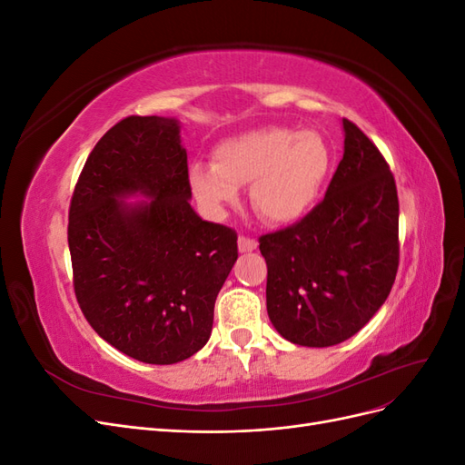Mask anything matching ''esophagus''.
I'll list each match as a JSON object with an SVG mask.
<instances>
[{
  "label": "esophagus",
  "mask_w": 465,
  "mask_h": 465,
  "mask_svg": "<svg viewBox=\"0 0 465 465\" xmlns=\"http://www.w3.org/2000/svg\"><path fill=\"white\" fill-rule=\"evenodd\" d=\"M256 246H258V242L254 241V238L244 236V234L238 238V250L241 252H252V250H256Z\"/></svg>",
  "instance_id": "obj_1"
}]
</instances>
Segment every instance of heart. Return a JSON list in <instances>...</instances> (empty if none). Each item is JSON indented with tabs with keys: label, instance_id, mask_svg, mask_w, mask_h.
Masks as SVG:
<instances>
[{
	"label": "heart",
	"instance_id": "heart-1",
	"mask_svg": "<svg viewBox=\"0 0 465 465\" xmlns=\"http://www.w3.org/2000/svg\"><path fill=\"white\" fill-rule=\"evenodd\" d=\"M328 168L330 151L318 134L270 125L223 142L215 164H192L190 186L198 202L219 215L238 203L241 186L252 184L258 215L283 224L314 205Z\"/></svg>",
	"mask_w": 465,
	"mask_h": 465
}]
</instances>
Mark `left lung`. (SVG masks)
Instances as JSON below:
<instances>
[{
    "instance_id": "left-lung-1",
    "label": "left lung",
    "mask_w": 465,
    "mask_h": 465,
    "mask_svg": "<svg viewBox=\"0 0 465 465\" xmlns=\"http://www.w3.org/2000/svg\"><path fill=\"white\" fill-rule=\"evenodd\" d=\"M343 159L326 198L299 223L260 236L267 316L287 341L337 345L384 304L400 263L396 180L382 153L343 118Z\"/></svg>"
}]
</instances>
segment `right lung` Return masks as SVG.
Here are the masks:
<instances>
[{"label": "right lung", "mask_w": 465, "mask_h": 465, "mask_svg": "<svg viewBox=\"0 0 465 465\" xmlns=\"http://www.w3.org/2000/svg\"><path fill=\"white\" fill-rule=\"evenodd\" d=\"M132 194L149 201L124 203ZM174 118L128 116L98 139L69 205L75 297L91 328L135 361L174 364L207 343L236 232L192 209Z\"/></svg>", "instance_id": "right-lung-1"}]
</instances>
